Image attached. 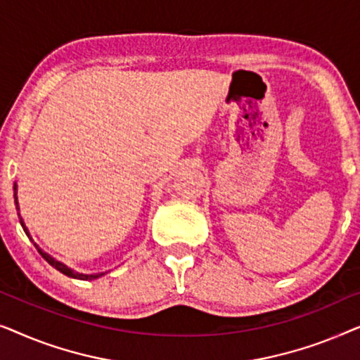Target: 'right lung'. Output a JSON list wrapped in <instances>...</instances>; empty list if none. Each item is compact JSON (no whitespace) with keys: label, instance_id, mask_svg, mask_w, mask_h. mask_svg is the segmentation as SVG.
I'll return each instance as SVG.
<instances>
[{"label":"right lung","instance_id":"obj_1","mask_svg":"<svg viewBox=\"0 0 360 360\" xmlns=\"http://www.w3.org/2000/svg\"><path fill=\"white\" fill-rule=\"evenodd\" d=\"M16 190H18V186H16V184H14V203H16V205H18V198H16ZM18 210H19V208H18ZM19 221H21V226H22L24 233H26V234L29 236V233H27V229H26V226H24V223H22V218H19ZM34 245H36V244H34ZM36 248H37V245H36ZM37 250H39V252H41V255H42V257H44V259H46V260H47V262L52 265V267H53V269H57V270H58V272H62L63 275H67V277H72V278H78V280H91V278H98V277H101V275H103V274H98V275H85V274H78V272H73V270H72V269H68L65 264L58 262V260H56V259H53V257H51V255H49V254H46V252H42V250H41V249H39V248H37Z\"/></svg>","mask_w":360,"mask_h":360}]
</instances>
